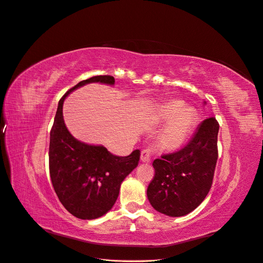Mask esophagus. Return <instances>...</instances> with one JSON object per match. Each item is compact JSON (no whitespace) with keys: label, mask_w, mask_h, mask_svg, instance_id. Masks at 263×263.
Returning a JSON list of instances; mask_svg holds the SVG:
<instances>
[{"label":"esophagus","mask_w":263,"mask_h":263,"mask_svg":"<svg viewBox=\"0 0 263 263\" xmlns=\"http://www.w3.org/2000/svg\"><path fill=\"white\" fill-rule=\"evenodd\" d=\"M152 152H153V148H146V149L142 151V153H141V162L142 163H151Z\"/></svg>","instance_id":"obj_1"}]
</instances>
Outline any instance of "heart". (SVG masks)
<instances>
[{
  "mask_svg": "<svg viewBox=\"0 0 263 263\" xmlns=\"http://www.w3.org/2000/svg\"><path fill=\"white\" fill-rule=\"evenodd\" d=\"M156 121L160 124L169 122L159 135L160 146L165 149H176L187 140L196 118L182 101L171 100L159 108Z\"/></svg>",
  "mask_w": 263,
  "mask_h": 263,
  "instance_id": "obj_1",
  "label": "heart"
}]
</instances>
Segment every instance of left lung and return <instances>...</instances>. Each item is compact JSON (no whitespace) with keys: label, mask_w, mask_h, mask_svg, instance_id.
Wrapping results in <instances>:
<instances>
[{"label":"left lung","mask_w":263,"mask_h":263,"mask_svg":"<svg viewBox=\"0 0 263 263\" xmlns=\"http://www.w3.org/2000/svg\"><path fill=\"white\" fill-rule=\"evenodd\" d=\"M218 129L215 118H209L183 148L154 160L155 176L146 193L159 213L187 215L205 199L216 166Z\"/></svg>","instance_id":"1"}]
</instances>
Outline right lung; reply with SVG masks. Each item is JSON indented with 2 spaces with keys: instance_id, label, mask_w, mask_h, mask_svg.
I'll list each match as a JSON object with an SVG mask.
<instances>
[{
  "instance_id": "add662e5",
  "label": "right lung",
  "mask_w": 263,
  "mask_h": 263,
  "mask_svg": "<svg viewBox=\"0 0 263 263\" xmlns=\"http://www.w3.org/2000/svg\"><path fill=\"white\" fill-rule=\"evenodd\" d=\"M115 85L109 75H98L82 81L65 92L58 105L50 132L49 171L57 196L72 215L81 219H95L111 210L119 196L124 178L140 159V151L119 157L103 145H91L75 139L63 119V103L71 92L86 84Z\"/></svg>"
}]
</instances>
